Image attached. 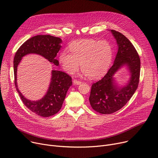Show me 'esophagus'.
<instances>
[{
	"label": "esophagus",
	"mask_w": 158,
	"mask_h": 158,
	"mask_svg": "<svg viewBox=\"0 0 158 158\" xmlns=\"http://www.w3.org/2000/svg\"><path fill=\"white\" fill-rule=\"evenodd\" d=\"M82 83L81 81H77L76 79H73V85H79Z\"/></svg>",
	"instance_id": "34e87169"
}]
</instances>
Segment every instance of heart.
I'll list each match as a JSON object with an SVG mask.
<instances>
[{
    "instance_id": "1",
    "label": "heart",
    "mask_w": 158,
    "mask_h": 158,
    "mask_svg": "<svg viewBox=\"0 0 158 158\" xmlns=\"http://www.w3.org/2000/svg\"><path fill=\"white\" fill-rule=\"evenodd\" d=\"M59 55V61L63 70L73 74L80 68L85 75L92 79L102 76L108 70L113 57V48L108 41L94 39L75 40Z\"/></svg>"
}]
</instances>
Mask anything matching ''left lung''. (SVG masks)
Instances as JSON below:
<instances>
[{"instance_id": "left-lung-1", "label": "left lung", "mask_w": 158, "mask_h": 158, "mask_svg": "<svg viewBox=\"0 0 158 158\" xmlns=\"http://www.w3.org/2000/svg\"><path fill=\"white\" fill-rule=\"evenodd\" d=\"M110 31L117 41V54L105 76L92 85L89 97L92 108L101 114L113 113L127 104L138 88L140 73L139 57L133 45L122 33ZM123 66H127L130 77L126 85L119 87L114 76Z\"/></svg>"}]
</instances>
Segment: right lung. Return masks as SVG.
I'll list each match as a JSON object with an SVG mask.
<instances>
[{"instance_id": "1", "label": "right lung", "mask_w": 158, "mask_h": 158, "mask_svg": "<svg viewBox=\"0 0 158 158\" xmlns=\"http://www.w3.org/2000/svg\"><path fill=\"white\" fill-rule=\"evenodd\" d=\"M61 38L51 35H37L24 42L14 57L13 68L15 85L23 103L29 110L43 117L56 114L61 108L66 93L72 85V78L63 72L52 70L51 79L46 94L38 101H31L25 97L18 88L16 82L17 67L22 57L29 54H36L45 57L49 62L59 65L55 57L61 48Z\"/></svg>"}]
</instances>
